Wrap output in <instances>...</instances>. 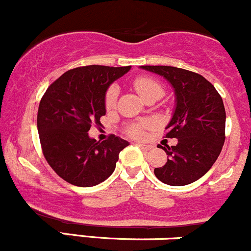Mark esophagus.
I'll return each mask as SVG.
<instances>
[{
    "mask_svg": "<svg viewBox=\"0 0 251 251\" xmlns=\"http://www.w3.org/2000/svg\"><path fill=\"white\" fill-rule=\"evenodd\" d=\"M138 146L142 150H144V151H149V150L152 149L151 145H146V144H138Z\"/></svg>",
    "mask_w": 251,
    "mask_h": 251,
    "instance_id": "esophagus-1",
    "label": "esophagus"
}]
</instances>
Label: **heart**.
Listing matches in <instances>:
<instances>
[{
  "instance_id": "obj_1",
  "label": "heart",
  "mask_w": 251,
  "mask_h": 251,
  "mask_svg": "<svg viewBox=\"0 0 251 251\" xmlns=\"http://www.w3.org/2000/svg\"><path fill=\"white\" fill-rule=\"evenodd\" d=\"M134 88L139 93L143 99L148 100L149 98H158L163 97L164 86L157 80L152 79L150 76H139L133 81ZM118 94H119V88L116 85H112L107 89L105 96V106L106 108H113L117 102ZM148 127V124H133L127 128V134L133 138H142L144 135V129Z\"/></svg>"
}]
</instances>
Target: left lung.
<instances>
[{"label":"left lung","mask_w":251,"mask_h":251,"mask_svg":"<svg viewBox=\"0 0 251 251\" xmlns=\"http://www.w3.org/2000/svg\"><path fill=\"white\" fill-rule=\"evenodd\" d=\"M165 77L174 87L176 107L165 138H177V145L162 149L168 162L154 175L172 186L200 179L217 160L226 140V109L211 82L201 74L171 66H142Z\"/></svg>","instance_id":"1"}]
</instances>
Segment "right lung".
<instances>
[{
  "instance_id": "right-lung-1",
  "label": "right lung",
  "mask_w": 251,
  "mask_h": 251,
  "mask_svg": "<svg viewBox=\"0 0 251 251\" xmlns=\"http://www.w3.org/2000/svg\"><path fill=\"white\" fill-rule=\"evenodd\" d=\"M129 70L131 66L73 68L43 94L37 111L40 143L47 163L63 180L89 188L113 174L128 142L112 134L100 143L89 138L88 131L92 125H101L109 85Z\"/></svg>"
}]
</instances>
